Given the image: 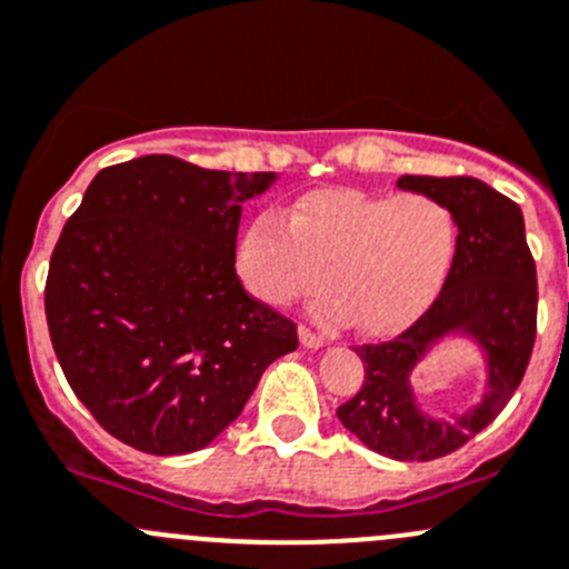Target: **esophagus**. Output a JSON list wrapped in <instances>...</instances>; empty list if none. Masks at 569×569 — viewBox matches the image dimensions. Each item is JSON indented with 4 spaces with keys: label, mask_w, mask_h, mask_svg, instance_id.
<instances>
[{
    "label": "esophagus",
    "mask_w": 569,
    "mask_h": 569,
    "mask_svg": "<svg viewBox=\"0 0 569 569\" xmlns=\"http://www.w3.org/2000/svg\"><path fill=\"white\" fill-rule=\"evenodd\" d=\"M299 340H301V346H305V349H321V346H323L321 335H316L312 329H307V327H299Z\"/></svg>",
    "instance_id": "esophagus-1"
}]
</instances>
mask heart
Returning a JSON list of instances; mask_svg holds the SVG:
<instances>
[{
    "label": "heart",
    "instance_id": "1",
    "mask_svg": "<svg viewBox=\"0 0 569 569\" xmlns=\"http://www.w3.org/2000/svg\"><path fill=\"white\" fill-rule=\"evenodd\" d=\"M456 253V223L441 200L421 192L316 189L290 220L262 212L242 229L237 273L248 293L288 307L327 284L323 321L357 318L369 335L402 332L441 293Z\"/></svg>",
    "mask_w": 569,
    "mask_h": 569
}]
</instances>
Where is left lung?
I'll list each match as a JSON object with an SVG mask.
<instances>
[{
	"mask_svg": "<svg viewBox=\"0 0 569 569\" xmlns=\"http://www.w3.org/2000/svg\"><path fill=\"white\" fill-rule=\"evenodd\" d=\"M397 183L450 209L456 253L441 293L413 327L388 343L355 349L366 380L340 405L338 419L380 456L432 461L489 427L522 382L537 338V264L525 242L522 209L489 183L469 176H402ZM450 333L475 339L485 351L487 393L447 422L418 408L409 375Z\"/></svg>",
	"mask_w": 569,
	"mask_h": 569,
	"instance_id": "1",
	"label": "left lung"
}]
</instances>
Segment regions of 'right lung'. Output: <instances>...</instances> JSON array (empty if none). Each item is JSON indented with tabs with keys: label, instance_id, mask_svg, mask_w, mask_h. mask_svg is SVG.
Wrapping results in <instances>:
<instances>
[{
	"label": "right lung",
	"instance_id": "right-lung-1",
	"mask_svg": "<svg viewBox=\"0 0 569 569\" xmlns=\"http://www.w3.org/2000/svg\"><path fill=\"white\" fill-rule=\"evenodd\" d=\"M273 181L142 156L97 172L63 226L44 290L52 349L74 397L133 450H203L299 346L234 268L242 203Z\"/></svg>",
	"mask_w": 569,
	"mask_h": 569
}]
</instances>
